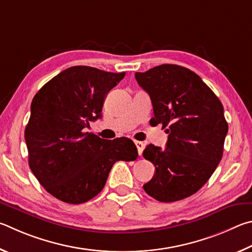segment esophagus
Returning a JSON list of instances; mask_svg holds the SVG:
<instances>
[{"mask_svg":"<svg viewBox=\"0 0 252 252\" xmlns=\"http://www.w3.org/2000/svg\"><path fill=\"white\" fill-rule=\"evenodd\" d=\"M135 145H136V147H137L138 155H142V154H143V149H144V144H143V142H138V140H135Z\"/></svg>","mask_w":252,"mask_h":252,"instance_id":"esophagus-1","label":"esophagus"}]
</instances>
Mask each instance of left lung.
<instances>
[{
  "instance_id": "left-lung-1",
  "label": "left lung",
  "mask_w": 252,
  "mask_h": 252,
  "mask_svg": "<svg viewBox=\"0 0 252 252\" xmlns=\"http://www.w3.org/2000/svg\"><path fill=\"white\" fill-rule=\"evenodd\" d=\"M151 97L152 125L168 127L166 148L148 145L143 156L156 171L144 190L154 199L173 202L193 195L214 174L222 158L228 123L223 106L196 73L162 64L136 73Z\"/></svg>"
}]
</instances>
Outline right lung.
<instances>
[{"mask_svg": "<svg viewBox=\"0 0 252 252\" xmlns=\"http://www.w3.org/2000/svg\"><path fill=\"white\" fill-rule=\"evenodd\" d=\"M125 76L91 66H72L47 82L31 104L25 128L29 165L47 192L67 204L98 195L113 165L138 156L133 140L85 133L101 117L107 93Z\"/></svg>", "mask_w": 252, "mask_h": 252, "instance_id": "obj_1", "label": "right lung"}]
</instances>
